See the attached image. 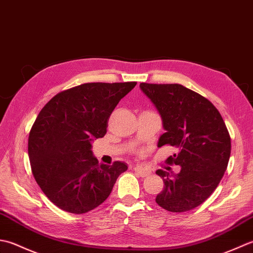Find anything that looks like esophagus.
Returning <instances> with one entry per match:
<instances>
[{"label": "esophagus", "instance_id": "obj_1", "mask_svg": "<svg viewBox=\"0 0 253 253\" xmlns=\"http://www.w3.org/2000/svg\"><path fill=\"white\" fill-rule=\"evenodd\" d=\"M133 170L138 174V176L142 177V178L147 177L148 174H151V171H149L148 169L143 168V167H141V166H135V167L133 168Z\"/></svg>", "mask_w": 253, "mask_h": 253}]
</instances>
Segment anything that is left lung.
<instances>
[{
	"label": "left lung",
	"instance_id": "1",
	"mask_svg": "<svg viewBox=\"0 0 253 253\" xmlns=\"http://www.w3.org/2000/svg\"><path fill=\"white\" fill-rule=\"evenodd\" d=\"M140 87L156 106L166 130L158 147L178 149L166 163L181 167L171 176L157 170L165 185L156 203L169 212H188L202 204L224 176L231 151L228 130L212 102L187 87L148 83Z\"/></svg>",
	"mask_w": 253,
	"mask_h": 253
}]
</instances>
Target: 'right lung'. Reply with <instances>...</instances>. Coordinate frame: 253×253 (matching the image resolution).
<instances>
[{"label": "right lung", "instance_id": "right-lung-1", "mask_svg": "<svg viewBox=\"0 0 253 253\" xmlns=\"http://www.w3.org/2000/svg\"><path fill=\"white\" fill-rule=\"evenodd\" d=\"M136 82L86 83L56 94L30 128L28 155L36 182L65 212L84 214L109 197L125 163L98 164L90 142L104 137L116 106Z\"/></svg>", "mask_w": 253, "mask_h": 253}]
</instances>
